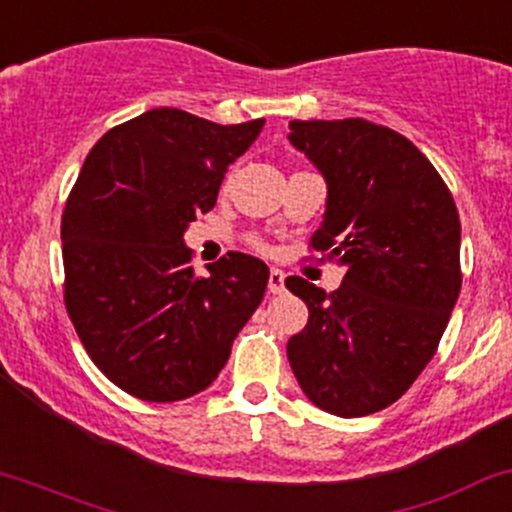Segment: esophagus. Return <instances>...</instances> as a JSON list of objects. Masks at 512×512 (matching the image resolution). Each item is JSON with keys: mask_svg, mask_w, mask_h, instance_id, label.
<instances>
[{"mask_svg": "<svg viewBox=\"0 0 512 512\" xmlns=\"http://www.w3.org/2000/svg\"><path fill=\"white\" fill-rule=\"evenodd\" d=\"M267 291H269V294H282V291H284V272H282V269H269Z\"/></svg>", "mask_w": 512, "mask_h": 512, "instance_id": "esophagus-1", "label": "esophagus"}]
</instances>
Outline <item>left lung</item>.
Listing matches in <instances>:
<instances>
[{
    "mask_svg": "<svg viewBox=\"0 0 512 512\" xmlns=\"http://www.w3.org/2000/svg\"><path fill=\"white\" fill-rule=\"evenodd\" d=\"M289 131L328 184L311 247L347 272L333 294L286 279L308 306L286 357L318 408L359 418L398 401L437 352L462 289L459 213L428 157L391 128L342 119Z\"/></svg>",
    "mask_w": 512,
    "mask_h": 512,
    "instance_id": "8db88e82",
    "label": "left lung"
}]
</instances>
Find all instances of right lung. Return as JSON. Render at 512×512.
Masks as SVG:
<instances>
[{
  "label": "right lung",
  "mask_w": 512,
  "mask_h": 512,
  "mask_svg": "<svg viewBox=\"0 0 512 512\" xmlns=\"http://www.w3.org/2000/svg\"><path fill=\"white\" fill-rule=\"evenodd\" d=\"M262 126L145 111L99 138L67 196V316L106 379L140 401H182L211 386L265 296L262 260L228 252L199 277L184 245Z\"/></svg>",
  "instance_id": "add662e5"
}]
</instances>
